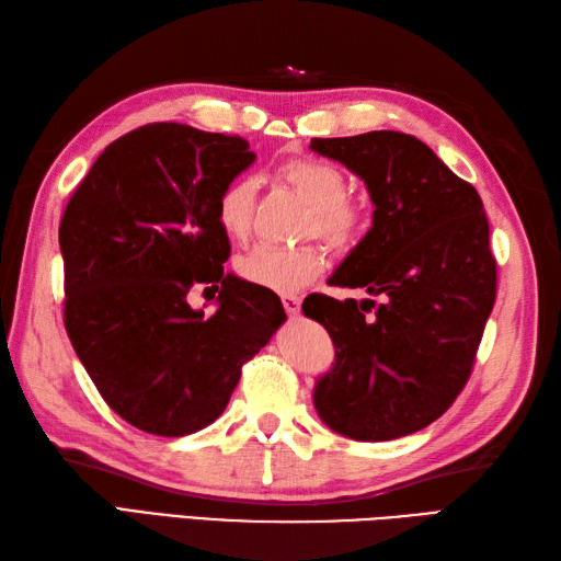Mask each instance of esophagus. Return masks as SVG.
Returning a JSON list of instances; mask_svg holds the SVG:
<instances>
[{"mask_svg": "<svg viewBox=\"0 0 561 561\" xmlns=\"http://www.w3.org/2000/svg\"><path fill=\"white\" fill-rule=\"evenodd\" d=\"M282 304H284V311H287L291 318L299 316V311H301V299H299V296H291V294L282 296Z\"/></svg>", "mask_w": 561, "mask_h": 561, "instance_id": "esophagus-1", "label": "esophagus"}]
</instances>
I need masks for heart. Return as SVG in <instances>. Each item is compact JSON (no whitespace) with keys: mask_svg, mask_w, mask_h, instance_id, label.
Listing matches in <instances>:
<instances>
[{"mask_svg":"<svg viewBox=\"0 0 561 561\" xmlns=\"http://www.w3.org/2000/svg\"><path fill=\"white\" fill-rule=\"evenodd\" d=\"M279 178L299 193L311 217L304 236H318L337 253L359 245L368 229V211L359 199L347 197V178L328 161L291 159L279 165ZM257 197V178L241 175L221 190L217 199V219L221 229L236 241H245L253 231ZM238 274L255 287L294 294L308 287L325 270V250L316 243L294 248L257 245L238 260Z\"/></svg>","mask_w":561,"mask_h":561,"instance_id":"heart-1","label":"heart"}]
</instances>
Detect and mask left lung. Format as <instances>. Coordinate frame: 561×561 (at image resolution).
<instances>
[{
  "label": "left lung",
  "mask_w": 561,
  "mask_h": 561,
  "mask_svg": "<svg viewBox=\"0 0 561 561\" xmlns=\"http://www.w3.org/2000/svg\"><path fill=\"white\" fill-rule=\"evenodd\" d=\"M366 183L374 224L330 277L374 299L304 301L335 344L313 402L332 432L390 440L444 414L472 374L496 299L490 221L470 183L424 141L378 129L313 139Z\"/></svg>",
  "instance_id": "8db88e82"
}]
</instances>
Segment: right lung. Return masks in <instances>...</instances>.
Masks as SVG:
<instances>
[{
    "label": "right lung",
    "mask_w": 561,
    "mask_h": 561,
    "mask_svg": "<svg viewBox=\"0 0 561 561\" xmlns=\"http://www.w3.org/2000/svg\"><path fill=\"white\" fill-rule=\"evenodd\" d=\"M253 161L236 135L153 123L105 147L67 202V335L103 400L141 432L211 424L287 320L270 289L224 272L217 199ZM193 286L220 291L217 312L186 304Z\"/></svg>",
    "instance_id": "obj_1"
}]
</instances>
